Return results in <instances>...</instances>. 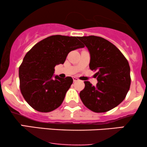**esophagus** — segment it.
<instances>
[{"label":"esophagus","instance_id":"esophagus-1","mask_svg":"<svg viewBox=\"0 0 147 147\" xmlns=\"http://www.w3.org/2000/svg\"><path fill=\"white\" fill-rule=\"evenodd\" d=\"M72 79H73V81H74V82H77V81L79 80V79L77 78V77H72Z\"/></svg>","mask_w":147,"mask_h":147}]
</instances>
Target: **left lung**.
Here are the masks:
<instances>
[{"instance_id":"1","label":"left lung","mask_w":147,"mask_h":147,"mask_svg":"<svg viewBox=\"0 0 147 147\" xmlns=\"http://www.w3.org/2000/svg\"><path fill=\"white\" fill-rule=\"evenodd\" d=\"M90 52L89 67L97 72L98 83L84 82L79 93L83 104L95 113L114 109L125 99L131 85L129 62L115 45L102 37H79Z\"/></svg>"}]
</instances>
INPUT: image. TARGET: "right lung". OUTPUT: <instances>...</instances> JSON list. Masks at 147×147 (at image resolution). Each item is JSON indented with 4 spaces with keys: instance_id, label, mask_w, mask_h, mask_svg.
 Masks as SVG:
<instances>
[{
    "instance_id": "1",
    "label": "right lung",
    "mask_w": 147,
    "mask_h": 147,
    "mask_svg": "<svg viewBox=\"0 0 147 147\" xmlns=\"http://www.w3.org/2000/svg\"><path fill=\"white\" fill-rule=\"evenodd\" d=\"M79 36L52 35L30 49L19 67L20 90L34 110L48 113L59 107L73 82L72 77L52 79L55 67L65 62L72 50L84 48Z\"/></svg>"
}]
</instances>
